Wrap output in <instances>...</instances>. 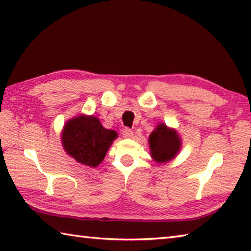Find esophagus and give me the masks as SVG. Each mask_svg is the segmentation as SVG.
Returning <instances> with one entry per match:
<instances>
[{
    "mask_svg": "<svg viewBox=\"0 0 251 251\" xmlns=\"http://www.w3.org/2000/svg\"><path fill=\"white\" fill-rule=\"evenodd\" d=\"M122 135L124 138H132V136H134V132H132L131 129L129 128H124L122 130Z\"/></svg>",
    "mask_w": 251,
    "mask_h": 251,
    "instance_id": "obj_1",
    "label": "esophagus"
}]
</instances>
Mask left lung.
<instances>
[{
	"instance_id": "1",
	"label": "left lung",
	"mask_w": 251,
	"mask_h": 251,
	"mask_svg": "<svg viewBox=\"0 0 251 251\" xmlns=\"http://www.w3.org/2000/svg\"><path fill=\"white\" fill-rule=\"evenodd\" d=\"M150 154L158 163H165L178 154L181 140L175 129L161 123L149 136Z\"/></svg>"
}]
</instances>
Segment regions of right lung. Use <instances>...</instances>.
I'll return each instance as SVG.
<instances>
[{
  "label": "right lung",
  "mask_w": 251,
  "mask_h": 251,
  "mask_svg": "<svg viewBox=\"0 0 251 251\" xmlns=\"http://www.w3.org/2000/svg\"><path fill=\"white\" fill-rule=\"evenodd\" d=\"M116 131L105 129L92 115H78L66 122L62 131L63 148L79 163L96 168L104 160Z\"/></svg>",
  "instance_id": "add662e5"
}]
</instances>
